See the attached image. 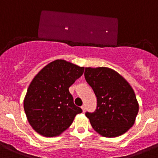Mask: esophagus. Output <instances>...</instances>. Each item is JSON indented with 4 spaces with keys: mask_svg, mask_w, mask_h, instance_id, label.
I'll list each match as a JSON object with an SVG mask.
<instances>
[{
    "mask_svg": "<svg viewBox=\"0 0 158 158\" xmlns=\"http://www.w3.org/2000/svg\"><path fill=\"white\" fill-rule=\"evenodd\" d=\"M81 108H82V112H85V110H86V107H85L84 105H82V107H81Z\"/></svg>",
    "mask_w": 158,
    "mask_h": 158,
    "instance_id": "obj_1",
    "label": "esophagus"
}]
</instances>
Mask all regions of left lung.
<instances>
[{
    "mask_svg": "<svg viewBox=\"0 0 158 158\" xmlns=\"http://www.w3.org/2000/svg\"><path fill=\"white\" fill-rule=\"evenodd\" d=\"M84 76L97 97L96 110L86 113L93 129L109 138L127 132L139 111V103L130 84L107 67H86Z\"/></svg>",
    "mask_w": 158,
    "mask_h": 158,
    "instance_id": "left-lung-1",
    "label": "left lung"
}]
</instances>
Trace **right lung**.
Here are the masks:
<instances>
[{
    "mask_svg": "<svg viewBox=\"0 0 158 158\" xmlns=\"http://www.w3.org/2000/svg\"><path fill=\"white\" fill-rule=\"evenodd\" d=\"M84 72V67L57 59L44 66L28 87L23 101L31 127L46 137L61 135L82 109L73 102L69 88Z\"/></svg>",
    "mask_w": 158,
    "mask_h": 158,
    "instance_id": "1",
    "label": "right lung"
}]
</instances>
